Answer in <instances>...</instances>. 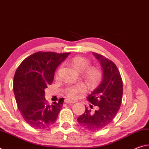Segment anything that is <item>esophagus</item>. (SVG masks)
<instances>
[{
	"label": "esophagus",
	"instance_id": "obj_1",
	"mask_svg": "<svg viewBox=\"0 0 149 149\" xmlns=\"http://www.w3.org/2000/svg\"><path fill=\"white\" fill-rule=\"evenodd\" d=\"M64 102L67 104H70V103H75V101H73V100H71L70 99H65Z\"/></svg>",
	"mask_w": 149,
	"mask_h": 149
}]
</instances>
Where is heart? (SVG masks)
Listing matches in <instances>:
<instances>
[{"instance_id": "heart-1", "label": "heart", "mask_w": 149, "mask_h": 149, "mask_svg": "<svg viewBox=\"0 0 149 149\" xmlns=\"http://www.w3.org/2000/svg\"><path fill=\"white\" fill-rule=\"evenodd\" d=\"M72 64L77 71L84 72V77L91 85L99 84L102 79L103 74L101 70L97 67H90L91 61L86 58L75 56L72 60ZM87 87L83 83L65 87L64 93L68 97L74 99L77 96L86 91Z\"/></svg>"}]
</instances>
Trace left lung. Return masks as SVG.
Listing matches in <instances>:
<instances>
[{"label":"left lung","mask_w":149,"mask_h":149,"mask_svg":"<svg viewBox=\"0 0 149 149\" xmlns=\"http://www.w3.org/2000/svg\"><path fill=\"white\" fill-rule=\"evenodd\" d=\"M93 54L102 67V81L87 99L97 107V110L93 112L86 108L84 114L78 117L77 122L85 130L98 132L107 127L119 110L122 100L123 82L119 70L112 60L100 54L93 52Z\"/></svg>","instance_id":"8db88e82"}]
</instances>
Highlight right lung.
<instances>
[{
    "label": "right lung",
    "mask_w": 149,
    "mask_h": 149,
    "mask_svg": "<svg viewBox=\"0 0 149 149\" xmlns=\"http://www.w3.org/2000/svg\"><path fill=\"white\" fill-rule=\"evenodd\" d=\"M70 52H37L24 59L14 77L13 88L17 108L27 123L45 129L56 120L64 99L48 104L45 89L51 85L56 68Z\"/></svg>",
    "instance_id": "right-lung-1"
}]
</instances>
